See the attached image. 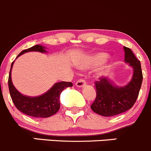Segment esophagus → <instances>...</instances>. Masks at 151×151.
<instances>
[{"label": "esophagus", "mask_w": 151, "mask_h": 151, "mask_svg": "<svg viewBox=\"0 0 151 151\" xmlns=\"http://www.w3.org/2000/svg\"><path fill=\"white\" fill-rule=\"evenodd\" d=\"M76 85V86H77V87H80V88H81V87H83V86H86V82L85 81L84 79L81 78V79H79V80L77 81Z\"/></svg>", "instance_id": "34e87169"}]
</instances>
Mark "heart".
<instances>
[{"mask_svg":"<svg viewBox=\"0 0 151 151\" xmlns=\"http://www.w3.org/2000/svg\"><path fill=\"white\" fill-rule=\"evenodd\" d=\"M109 56L105 53H99L95 55L83 56L76 61V64L81 68H87L89 65H100L105 63Z\"/></svg>","mask_w":151,"mask_h":151,"instance_id":"1","label":"heart"}]
</instances>
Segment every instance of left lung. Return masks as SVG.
I'll return each mask as SVG.
<instances>
[{
  "instance_id": "left-lung-1",
  "label": "left lung",
  "mask_w": 151,
  "mask_h": 151,
  "mask_svg": "<svg viewBox=\"0 0 151 151\" xmlns=\"http://www.w3.org/2000/svg\"><path fill=\"white\" fill-rule=\"evenodd\" d=\"M125 63L133 69L131 81L124 86L113 84L108 77H100L95 82L97 96L91 108L94 113L108 117L129 110L136 102L142 82L140 62L132 51L124 46Z\"/></svg>"
}]
</instances>
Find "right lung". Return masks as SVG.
<instances>
[{"instance_id": "add662e5", "label": "right lung", "mask_w": 151, "mask_h": 151, "mask_svg": "<svg viewBox=\"0 0 151 151\" xmlns=\"http://www.w3.org/2000/svg\"><path fill=\"white\" fill-rule=\"evenodd\" d=\"M46 48L41 45H35L32 47L23 50L17 57L29 52L46 53ZM16 58V59H17ZM14 61L11 65L9 76V88L11 97L16 108L22 113L36 118H48L55 114L60 108V98L62 91L68 87L73 86L71 82H58L53 85L49 91L38 97L23 95L13 85L12 81V70Z\"/></svg>"}]
</instances>
